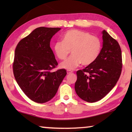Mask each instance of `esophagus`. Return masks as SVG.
<instances>
[{
	"label": "esophagus",
	"mask_w": 132,
	"mask_h": 132,
	"mask_svg": "<svg viewBox=\"0 0 132 132\" xmlns=\"http://www.w3.org/2000/svg\"><path fill=\"white\" fill-rule=\"evenodd\" d=\"M73 73L72 71H71V70H67V73H68V74H70V73Z\"/></svg>",
	"instance_id": "1"
}]
</instances>
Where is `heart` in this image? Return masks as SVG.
Returning a JSON list of instances; mask_svg holds the SVG:
<instances>
[{
  "label": "heart",
  "instance_id": "b5f03b06",
  "mask_svg": "<svg viewBox=\"0 0 132 132\" xmlns=\"http://www.w3.org/2000/svg\"><path fill=\"white\" fill-rule=\"evenodd\" d=\"M62 40L53 44V50L60 60L65 59L71 50L72 55L60 64L66 70H73L81 63L84 66L93 63L101 50V42L98 37L77 29L66 31Z\"/></svg>",
  "mask_w": 132,
  "mask_h": 132
}]
</instances>
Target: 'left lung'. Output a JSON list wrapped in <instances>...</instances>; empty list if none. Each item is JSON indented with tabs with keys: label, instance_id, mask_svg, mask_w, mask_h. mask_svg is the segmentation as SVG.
<instances>
[{
	"label": "left lung",
	"instance_id": "left-lung-1",
	"mask_svg": "<svg viewBox=\"0 0 132 132\" xmlns=\"http://www.w3.org/2000/svg\"><path fill=\"white\" fill-rule=\"evenodd\" d=\"M102 34V48L97 59L86 68L77 71L76 93L88 102L103 98L117 84L121 74L122 52L118 42L105 30Z\"/></svg>",
	"mask_w": 132,
	"mask_h": 132
}]
</instances>
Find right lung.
<instances>
[{"instance_id": "right-lung-1", "label": "right lung", "mask_w": 132, "mask_h": 132, "mask_svg": "<svg viewBox=\"0 0 132 132\" xmlns=\"http://www.w3.org/2000/svg\"><path fill=\"white\" fill-rule=\"evenodd\" d=\"M61 28H37L22 39L15 50L13 73L18 85L32 101L45 103L54 97L66 75L57 65L50 47L52 37Z\"/></svg>"}]
</instances>
